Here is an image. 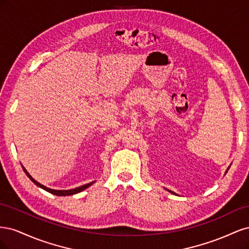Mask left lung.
<instances>
[{"label": "left lung", "mask_w": 249, "mask_h": 249, "mask_svg": "<svg viewBox=\"0 0 249 249\" xmlns=\"http://www.w3.org/2000/svg\"><path fill=\"white\" fill-rule=\"evenodd\" d=\"M171 192V191H170ZM171 193H173V192H171ZM173 194H176V193H173Z\"/></svg>", "instance_id": "8db88e82"}]
</instances>
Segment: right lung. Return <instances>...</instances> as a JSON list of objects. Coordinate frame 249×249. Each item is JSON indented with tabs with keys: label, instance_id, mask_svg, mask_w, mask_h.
<instances>
[{
	"label": "right lung",
	"instance_id": "right-lung-1",
	"mask_svg": "<svg viewBox=\"0 0 249 249\" xmlns=\"http://www.w3.org/2000/svg\"><path fill=\"white\" fill-rule=\"evenodd\" d=\"M22 169H24V171H25V173L26 175L29 177V178L32 180V182L35 184V185H37L38 187H40V188H42L43 190H46V191H48V192H50V193H52V194H55V195H58V196H66V195H72V194H76V193H79V192H81V191H83V190H85L86 188H88L89 186H91L92 184H93V182H91V183H89V184H86V185H83V186H81V187H78V188H74V189H71V190H54V189H50V188H48V187H46V186H43V185H41V184H39L38 182H36V180L29 175V172L25 169V167L22 166Z\"/></svg>",
	"mask_w": 249,
	"mask_h": 249
}]
</instances>
